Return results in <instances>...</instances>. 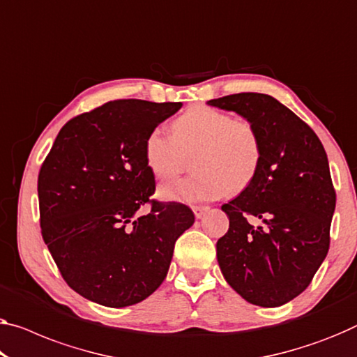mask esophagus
<instances>
[{
	"mask_svg": "<svg viewBox=\"0 0 357 357\" xmlns=\"http://www.w3.org/2000/svg\"><path fill=\"white\" fill-rule=\"evenodd\" d=\"M207 211H209V206H193V212L196 218H201Z\"/></svg>",
	"mask_w": 357,
	"mask_h": 357,
	"instance_id": "esophagus-1",
	"label": "esophagus"
}]
</instances>
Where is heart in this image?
I'll return each mask as SVG.
<instances>
[{
    "instance_id": "heart-1",
    "label": "heart",
    "mask_w": 357,
    "mask_h": 357,
    "mask_svg": "<svg viewBox=\"0 0 357 357\" xmlns=\"http://www.w3.org/2000/svg\"><path fill=\"white\" fill-rule=\"evenodd\" d=\"M148 171L169 182L183 171L186 158L196 155L188 178L162 185L164 199L199 202L241 193L254 182L261 162V140L248 119H236L209 105L190 107L172 123V135L150 130L144 144Z\"/></svg>"
}]
</instances>
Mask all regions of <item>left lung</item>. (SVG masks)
Returning a JSON list of instances; mask_svg holds the SVG:
<instances>
[{
  "mask_svg": "<svg viewBox=\"0 0 357 357\" xmlns=\"http://www.w3.org/2000/svg\"><path fill=\"white\" fill-rule=\"evenodd\" d=\"M255 126L260 169L222 211L229 228L217 241L227 282L250 303L274 308L310 286L331 245L335 188L324 146L303 119L276 98L241 92L209 100ZM261 220L254 225L251 220Z\"/></svg>",
  "mask_w": 357,
  "mask_h": 357,
  "instance_id": "1",
  "label": "left lung"
}]
</instances>
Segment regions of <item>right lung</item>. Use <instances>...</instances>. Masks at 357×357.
<instances>
[{
	"mask_svg": "<svg viewBox=\"0 0 357 357\" xmlns=\"http://www.w3.org/2000/svg\"><path fill=\"white\" fill-rule=\"evenodd\" d=\"M182 102L119 98L60 129L38 175L43 239L68 286L109 308L161 286L178 236L195 222L182 202H161L148 171L150 130ZM145 205L151 209L140 214Z\"/></svg>",
	"mask_w": 357,
	"mask_h": 357,
	"instance_id": "obj_1",
	"label": "right lung"
}]
</instances>
